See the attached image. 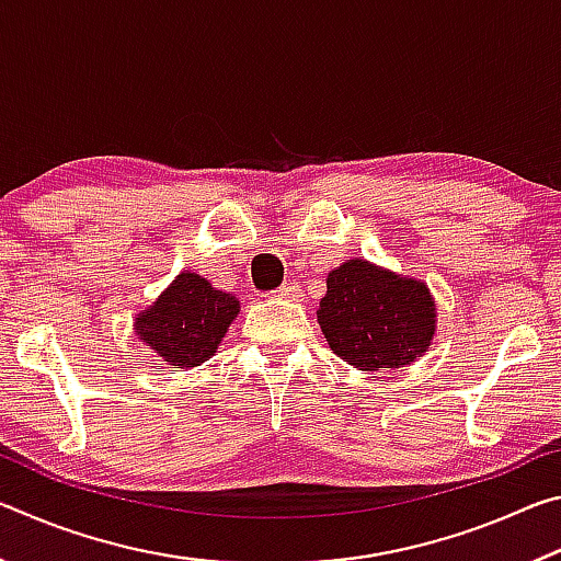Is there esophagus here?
Masks as SVG:
<instances>
[{
    "mask_svg": "<svg viewBox=\"0 0 561 561\" xmlns=\"http://www.w3.org/2000/svg\"><path fill=\"white\" fill-rule=\"evenodd\" d=\"M301 287L297 282H289V284H282L277 291H272V297L277 299H287V301H299L301 299Z\"/></svg>",
    "mask_w": 561,
    "mask_h": 561,
    "instance_id": "34e87169",
    "label": "esophagus"
}]
</instances>
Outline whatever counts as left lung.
<instances>
[{"label": "left lung", "mask_w": 561, "mask_h": 561, "mask_svg": "<svg viewBox=\"0 0 561 561\" xmlns=\"http://www.w3.org/2000/svg\"><path fill=\"white\" fill-rule=\"evenodd\" d=\"M317 321L348 366L396 371L433 346L438 309L423 279L356 257L329 272Z\"/></svg>", "instance_id": "1"}]
</instances>
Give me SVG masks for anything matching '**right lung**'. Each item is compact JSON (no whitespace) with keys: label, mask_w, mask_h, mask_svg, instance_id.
Segmentation results:
<instances>
[{"label":"right lung","mask_w":561,"mask_h":561,"mask_svg":"<svg viewBox=\"0 0 561 561\" xmlns=\"http://www.w3.org/2000/svg\"><path fill=\"white\" fill-rule=\"evenodd\" d=\"M240 314L234 294L215 289L197 272H180L160 297L133 319L136 336L173 368H195L215 356Z\"/></svg>","instance_id":"right-lung-1"}]
</instances>
